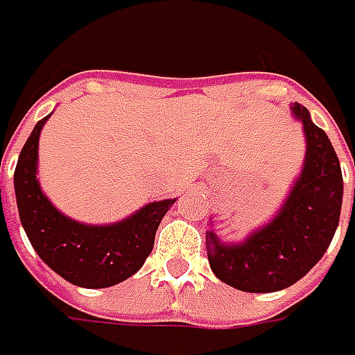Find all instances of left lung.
Masks as SVG:
<instances>
[{"label": "left lung", "mask_w": 355, "mask_h": 355, "mask_svg": "<svg viewBox=\"0 0 355 355\" xmlns=\"http://www.w3.org/2000/svg\"><path fill=\"white\" fill-rule=\"evenodd\" d=\"M293 114L306 138L304 166L279 213L241 243L205 233L213 275L243 293H277L293 286L328 251L342 211L344 180L340 159L302 104Z\"/></svg>", "instance_id": "8db88e82"}]
</instances>
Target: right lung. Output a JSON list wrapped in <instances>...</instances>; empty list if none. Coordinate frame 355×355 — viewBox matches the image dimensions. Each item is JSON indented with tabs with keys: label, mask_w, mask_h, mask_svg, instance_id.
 Masks as SVG:
<instances>
[{
	"label": "right lung",
	"mask_w": 355,
	"mask_h": 355,
	"mask_svg": "<svg viewBox=\"0 0 355 355\" xmlns=\"http://www.w3.org/2000/svg\"><path fill=\"white\" fill-rule=\"evenodd\" d=\"M49 116L35 124L13 175L21 225L35 252L59 277L83 288L114 286L142 268L154 249L157 227L175 199L148 203L110 225H85L62 215L37 180L39 134Z\"/></svg>",
	"instance_id": "1"
}]
</instances>
